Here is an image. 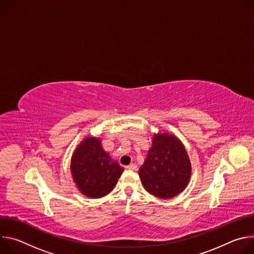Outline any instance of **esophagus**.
<instances>
[{"instance_id": "34e87169", "label": "esophagus", "mask_w": 254, "mask_h": 254, "mask_svg": "<svg viewBox=\"0 0 254 254\" xmlns=\"http://www.w3.org/2000/svg\"><path fill=\"white\" fill-rule=\"evenodd\" d=\"M126 168H127V169H128V170H132V171H135V170H136V165H135V164H130V165L127 166Z\"/></svg>"}]
</instances>
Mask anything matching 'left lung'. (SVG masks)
Masks as SVG:
<instances>
[{
    "label": "left lung",
    "mask_w": 254,
    "mask_h": 254,
    "mask_svg": "<svg viewBox=\"0 0 254 254\" xmlns=\"http://www.w3.org/2000/svg\"><path fill=\"white\" fill-rule=\"evenodd\" d=\"M138 176L144 189L158 198L170 199L183 192L191 177V163L183 143L168 132L154 134Z\"/></svg>",
    "instance_id": "obj_1"
}]
</instances>
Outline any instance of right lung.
Returning <instances> with one entry per match:
<instances>
[{"mask_svg": "<svg viewBox=\"0 0 254 254\" xmlns=\"http://www.w3.org/2000/svg\"><path fill=\"white\" fill-rule=\"evenodd\" d=\"M71 174L79 191L89 198L111 193L124 172L102 147L98 137L87 136L77 146L71 159Z\"/></svg>", "mask_w": 254, "mask_h": 254, "instance_id": "1", "label": "right lung"}]
</instances>
